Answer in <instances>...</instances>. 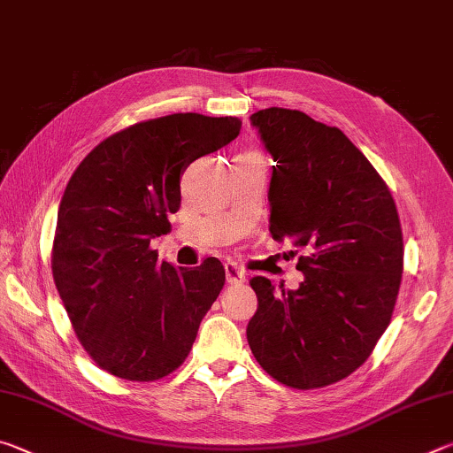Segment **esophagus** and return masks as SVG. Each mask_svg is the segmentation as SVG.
Returning a JSON list of instances; mask_svg holds the SVG:
<instances>
[{
  "mask_svg": "<svg viewBox=\"0 0 453 453\" xmlns=\"http://www.w3.org/2000/svg\"><path fill=\"white\" fill-rule=\"evenodd\" d=\"M226 280L232 286H240L245 281V272L235 262H226Z\"/></svg>",
  "mask_w": 453,
  "mask_h": 453,
  "instance_id": "1",
  "label": "esophagus"
}]
</instances>
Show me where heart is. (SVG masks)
Segmentation results:
<instances>
[{
	"instance_id": "b5f03b06",
	"label": "heart",
	"mask_w": 453,
	"mask_h": 453,
	"mask_svg": "<svg viewBox=\"0 0 453 453\" xmlns=\"http://www.w3.org/2000/svg\"><path fill=\"white\" fill-rule=\"evenodd\" d=\"M243 156H259V153L257 151H245Z\"/></svg>"
}]
</instances>
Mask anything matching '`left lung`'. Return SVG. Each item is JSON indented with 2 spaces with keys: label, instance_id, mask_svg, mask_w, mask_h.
Instances as JSON below:
<instances>
[{
  "label": "left lung",
  "instance_id": "obj_1",
  "mask_svg": "<svg viewBox=\"0 0 453 453\" xmlns=\"http://www.w3.org/2000/svg\"><path fill=\"white\" fill-rule=\"evenodd\" d=\"M273 165L270 234L302 256L297 289L250 280L248 343L283 386L324 388L362 365L386 332L403 272V235L388 183L342 129L303 111L251 113ZM291 251V256H296Z\"/></svg>",
  "mask_w": 453,
  "mask_h": 453
}]
</instances>
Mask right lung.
Segmentation results:
<instances>
[{
  "instance_id": "add662e5",
  "label": "right lung",
  "mask_w": 453,
  "mask_h": 453,
  "mask_svg": "<svg viewBox=\"0 0 453 453\" xmlns=\"http://www.w3.org/2000/svg\"><path fill=\"white\" fill-rule=\"evenodd\" d=\"M240 127L237 118L202 113L145 119L97 143L67 181L53 281L83 349L107 373L156 381L188 357L226 270L216 257L175 270L150 242L172 229L181 172Z\"/></svg>"
}]
</instances>
